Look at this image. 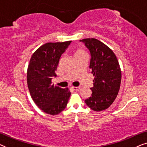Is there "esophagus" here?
Masks as SVG:
<instances>
[{"label": "esophagus", "mask_w": 147, "mask_h": 147, "mask_svg": "<svg viewBox=\"0 0 147 147\" xmlns=\"http://www.w3.org/2000/svg\"><path fill=\"white\" fill-rule=\"evenodd\" d=\"M80 88L81 87H80V86H78V87H71L72 89L74 90H76V91H78L80 89Z\"/></svg>", "instance_id": "obj_1"}]
</instances>
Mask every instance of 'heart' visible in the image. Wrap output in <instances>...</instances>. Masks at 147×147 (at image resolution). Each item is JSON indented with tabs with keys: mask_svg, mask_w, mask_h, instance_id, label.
<instances>
[{
	"mask_svg": "<svg viewBox=\"0 0 147 147\" xmlns=\"http://www.w3.org/2000/svg\"><path fill=\"white\" fill-rule=\"evenodd\" d=\"M84 52L82 49H78L77 51H76V53H75V55H80V54H82V53H84Z\"/></svg>",
	"mask_w": 147,
	"mask_h": 147,
	"instance_id": "heart-1",
	"label": "heart"
}]
</instances>
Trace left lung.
Segmentation results:
<instances>
[{
	"label": "left lung",
	"instance_id": "left-lung-1",
	"mask_svg": "<svg viewBox=\"0 0 147 147\" xmlns=\"http://www.w3.org/2000/svg\"><path fill=\"white\" fill-rule=\"evenodd\" d=\"M80 41L90 52V69L94 76L92 96L85 102L94 111H102L110 107L118 94L122 77L119 63L112 50L99 40L88 38Z\"/></svg>",
	"mask_w": 147,
	"mask_h": 147
}]
</instances>
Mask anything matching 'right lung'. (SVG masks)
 Here are the masks:
<instances>
[{
  "mask_svg": "<svg viewBox=\"0 0 147 147\" xmlns=\"http://www.w3.org/2000/svg\"><path fill=\"white\" fill-rule=\"evenodd\" d=\"M71 41L47 43L36 50L27 68V86L34 102L44 112L56 115L63 111L71 95L68 88L55 86L51 80L61 55Z\"/></svg>",
  "mask_w": 147,
  "mask_h": 147,
  "instance_id": "add662e5",
  "label": "right lung"
}]
</instances>
